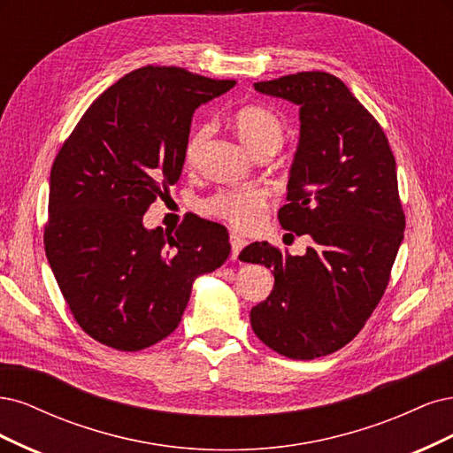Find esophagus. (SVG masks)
Here are the masks:
<instances>
[{
    "mask_svg": "<svg viewBox=\"0 0 453 453\" xmlns=\"http://www.w3.org/2000/svg\"><path fill=\"white\" fill-rule=\"evenodd\" d=\"M229 242H231V259H237L239 252L248 244V241L241 237L239 233H229Z\"/></svg>",
    "mask_w": 453,
    "mask_h": 453,
    "instance_id": "esophagus-1",
    "label": "esophagus"
}]
</instances>
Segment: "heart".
I'll return each instance as SVG.
<instances>
[{"instance_id": "obj_1", "label": "heart", "mask_w": 453, "mask_h": 453, "mask_svg": "<svg viewBox=\"0 0 453 453\" xmlns=\"http://www.w3.org/2000/svg\"><path fill=\"white\" fill-rule=\"evenodd\" d=\"M233 124L239 137L252 152L261 149L279 150L284 141V124L280 116L264 105H244L233 114ZM211 134V126H201L186 147V162H194V157ZM269 201V192L261 186H241L227 188L214 194L205 209L212 216L220 218L229 226L250 231L264 222V212Z\"/></svg>"}]
</instances>
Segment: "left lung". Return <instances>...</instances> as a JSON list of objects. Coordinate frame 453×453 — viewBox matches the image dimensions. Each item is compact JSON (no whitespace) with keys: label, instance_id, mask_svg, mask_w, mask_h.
<instances>
[{"label":"left lung","instance_id":"left-lung-1","mask_svg":"<svg viewBox=\"0 0 453 453\" xmlns=\"http://www.w3.org/2000/svg\"><path fill=\"white\" fill-rule=\"evenodd\" d=\"M299 105L301 139L280 226L314 244L289 256L252 242L239 257L273 269L271 296L250 311L257 339L291 359L337 352L367 324L404 235L395 157L374 116L326 71L256 82Z\"/></svg>","mask_w":453,"mask_h":453}]
</instances>
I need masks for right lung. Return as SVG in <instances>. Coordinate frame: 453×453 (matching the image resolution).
<instances>
[{"instance_id": "obj_1", "label": "right lung", "mask_w": 453, "mask_h": 453, "mask_svg": "<svg viewBox=\"0 0 453 453\" xmlns=\"http://www.w3.org/2000/svg\"><path fill=\"white\" fill-rule=\"evenodd\" d=\"M174 65L127 73L86 109L50 171L45 252L86 334L137 352L179 327L192 284L227 259V229L192 216L174 233L142 214L180 179L194 111L227 92Z\"/></svg>"}]
</instances>
